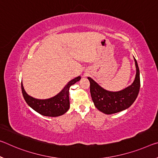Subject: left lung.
<instances>
[{"label":"left lung","mask_w":158,"mask_h":158,"mask_svg":"<svg viewBox=\"0 0 158 158\" xmlns=\"http://www.w3.org/2000/svg\"><path fill=\"white\" fill-rule=\"evenodd\" d=\"M134 61L136 69L134 81L130 86L121 91H107L102 88L91 77H88L93 102L98 110L107 114H114L129 108L134 103L140 89L139 68L135 58Z\"/></svg>","instance_id":"left-lung-1"}]
</instances>
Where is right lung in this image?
Masks as SVG:
<instances>
[{
    "label": "right lung",
    "instance_id": "add662e5",
    "mask_svg": "<svg viewBox=\"0 0 158 158\" xmlns=\"http://www.w3.org/2000/svg\"><path fill=\"white\" fill-rule=\"evenodd\" d=\"M80 79L81 77L79 76L69 81L59 94L48 99H37L29 96L25 91L22 82V95L28 106L38 113L47 117H58L64 114L69 110V89L72 85Z\"/></svg>",
    "mask_w": 158,
    "mask_h": 158
}]
</instances>
